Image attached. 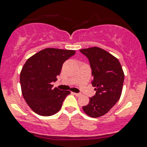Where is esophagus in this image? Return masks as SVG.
<instances>
[{"label":"esophagus","instance_id":"obj_1","mask_svg":"<svg viewBox=\"0 0 147 147\" xmlns=\"http://www.w3.org/2000/svg\"><path fill=\"white\" fill-rule=\"evenodd\" d=\"M72 94H75V96H81V94H79V93H75V92H72Z\"/></svg>","mask_w":147,"mask_h":147}]
</instances>
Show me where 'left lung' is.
Masks as SVG:
<instances>
[{
  "instance_id": "obj_1",
  "label": "left lung",
  "mask_w": 147,
  "mask_h": 147,
  "mask_svg": "<svg viewBox=\"0 0 147 147\" xmlns=\"http://www.w3.org/2000/svg\"><path fill=\"white\" fill-rule=\"evenodd\" d=\"M89 59L92 69V86L96 94L90 98L83 110L88 116L97 118L103 116L120 99L125 75L119 61L112 54L98 47L80 50Z\"/></svg>"
}]
</instances>
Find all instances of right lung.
Here are the masks:
<instances>
[{"label": "right lung", "instance_id": "right-lung-1", "mask_svg": "<svg viewBox=\"0 0 147 147\" xmlns=\"http://www.w3.org/2000/svg\"><path fill=\"white\" fill-rule=\"evenodd\" d=\"M75 54L74 50L47 48L27 59L20 72L22 96L33 112L40 116L56 114L70 91L53 88L63 63Z\"/></svg>", "mask_w": 147, "mask_h": 147}]
</instances>
